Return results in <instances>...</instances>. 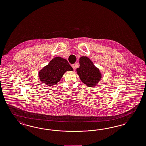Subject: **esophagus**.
<instances>
[{
  "label": "esophagus",
  "instance_id": "obj_1",
  "mask_svg": "<svg viewBox=\"0 0 146 146\" xmlns=\"http://www.w3.org/2000/svg\"><path fill=\"white\" fill-rule=\"evenodd\" d=\"M72 66V68H73V69H74V70H75V65H74V64H72V66Z\"/></svg>",
  "mask_w": 146,
  "mask_h": 146
}]
</instances>
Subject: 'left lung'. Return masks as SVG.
Instances as JSON below:
<instances>
[{"instance_id":"8db88e82","label":"left lung","mask_w":146,"mask_h":146,"mask_svg":"<svg viewBox=\"0 0 146 146\" xmlns=\"http://www.w3.org/2000/svg\"><path fill=\"white\" fill-rule=\"evenodd\" d=\"M79 65L76 71L82 82L88 86H94L101 77L99 70L86 56H82L79 58Z\"/></svg>"}]
</instances>
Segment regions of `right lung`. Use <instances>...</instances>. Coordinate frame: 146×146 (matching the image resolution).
<instances>
[{
	"instance_id": "right-lung-1",
	"label": "right lung",
	"mask_w": 146,
	"mask_h": 146,
	"mask_svg": "<svg viewBox=\"0 0 146 146\" xmlns=\"http://www.w3.org/2000/svg\"><path fill=\"white\" fill-rule=\"evenodd\" d=\"M72 70L67 60L56 57L39 71V77L42 83L52 86L58 83L66 71Z\"/></svg>"
}]
</instances>
